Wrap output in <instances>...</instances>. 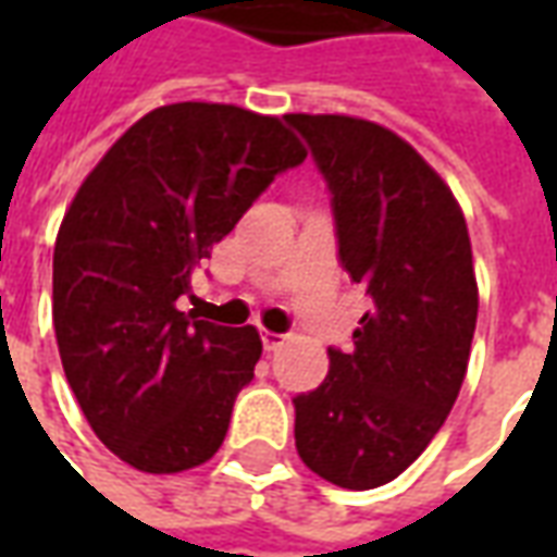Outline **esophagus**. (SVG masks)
I'll list each match as a JSON object with an SVG mask.
<instances>
[{
	"label": "esophagus",
	"instance_id": "34e87169",
	"mask_svg": "<svg viewBox=\"0 0 557 557\" xmlns=\"http://www.w3.org/2000/svg\"><path fill=\"white\" fill-rule=\"evenodd\" d=\"M286 343V334H274V331H262V346L265 351H277Z\"/></svg>",
	"mask_w": 557,
	"mask_h": 557
}]
</instances>
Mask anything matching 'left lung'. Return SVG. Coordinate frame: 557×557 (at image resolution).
<instances>
[{"label":"left lung","mask_w":557,"mask_h":557,"mask_svg":"<svg viewBox=\"0 0 557 557\" xmlns=\"http://www.w3.org/2000/svg\"><path fill=\"white\" fill-rule=\"evenodd\" d=\"M331 194L337 253L370 298L349 351L298 394L295 447L343 490L399 478L442 430L468 370L478 280L450 187L387 127L349 115H286Z\"/></svg>","instance_id":"left-lung-1"}]
</instances>
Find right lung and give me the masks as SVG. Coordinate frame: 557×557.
Instances as JSON below:
<instances>
[{
	"label": "right lung",
	"mask_w": 557,
	"mask_h": 557,
	"mask_svg": "<svg viewBox=\"0 0 557 557\" xmlns=\"http://www.w3.org/2000/svg\"><path fill=\"white\" fill-rule=\"evenodd\" d=\"M304 158L274 115L170 103L127 127L74 196L53 250L55 343L89 426L127 466L175 474L218 454L262 339L182 313L178 298Z\"/></svg>",
	"instance_id": "right-lung-1"
}]
</instances>
